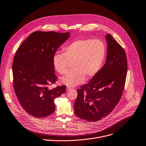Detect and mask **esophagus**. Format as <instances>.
Instances as JSON below:
<instances>
[{
	"instance_id": "34e87169",
	"label": "esophagus",
	"mask_w": 146,
	"mask_h": 146,
	"mask_svg": "<svg viewBox=\"0 0 146 146\" xmlns=\"http://www.w3.org/2000/svg\"><path fill=\"white\" fill-rule=\"evenodd\" d=\"M66 90H67V91H69L70 90H72V88H71V87H67V88H66Z\"/></svg>"
}]
</instances>
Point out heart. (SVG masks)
<instances>
[{
	"mask_svg": "<svg viewBox=\"0 0 146 146\" xmlns=\"http://www.w3.org/2000/svg\"><path fill=\"white\" fill-rule=\"evenodd\" d=\"M63 50L64 53H55L53 65L58 72L63 74L67 70L69 62H73L74 69L60 78L62 84L71 87L83 83L85 76L90 79L95 76L102 68L106 55V44L99 39H77Z\"/></svg>",
	"mask_w": 146,
	"mask_h": 146,
	"instance_id": "1",
	"label": "heart"
}]
</instances>
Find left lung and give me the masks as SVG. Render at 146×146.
Masks as SVG:
<instances>
[{"label": "left lung", "mask_w": 146, "mask_h": 146, "mask_svg": "<svg viewBox=\"0 0 146 146\" xmlns=\"http://www.w3.org/2000/svg\"><path fill=\"white\" fill-rule=\"evenodd\" d=\"M104 65L90 80L77 90L74 112L81 119L96 121L107 116L119 102L127 71L126 55L121 46L110 34Z\"/></svg>", "instance_id": "left-lung-1"}]
</instances>
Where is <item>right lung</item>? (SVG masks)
I'll use <instances>...</instances> for the list:
<instances>
[{
  "label": "right lung",
  "instance_id": "obj_1",
  "mask_svg": "<svg viewBox=\"0 0 146 146\" xmlns=\"http://www.w3.org/2000/svg\"><path fill=\"white\" fill-rule=\"evenodd\" d=\"M70 33L35 31L18 49L13 64L14 88L24 110L35 117L55 111L54 100L66 92V86L50 88L58 77L53 56L69 38Z\"/></svg>",
  "mask_w": 146,
  "mask_h": 146
}]
</instances>
